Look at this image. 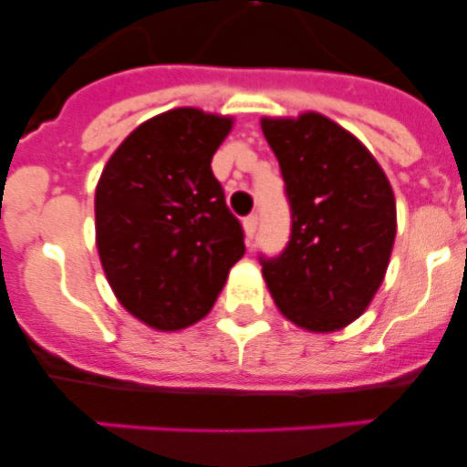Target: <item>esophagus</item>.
<instances>
[{
    "instance_id": "1",
    "label": "esophagus",
    "mask_w": 467,
    "mask_h": 467,
    "mask_svg": "<svg viewBox=\"0 0 467 467\" xmlns=\"http://www.w3.org/2000/svg\"><path fill=\"white\" fill-rule=\"evenodd\" d=\"M256 226H259V215H247L245 220H243V229H245V238H247V245H250L252 241H254V234H256Z\"/></svg>"
}]
</instances>
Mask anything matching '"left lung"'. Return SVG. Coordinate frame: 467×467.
<instances>
[{"label":"left lung","instance_id":"1","mask_svg":"<svg viewBox=\"0 0 467 467\" xmlns=\"http://www.w3.org/2000/svg\"><path fill=\"white\" fill-rule=\"evenodd\" d=\"M292 211L289 243L259 256L286 319L328 333L361 317L384 280L396 199L366 145L319 113L264 118Z\"/></svg>","mask_w":467,"mask_h":467}]
</instances>
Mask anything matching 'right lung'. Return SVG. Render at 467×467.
<instances>
[{"label":"right lung","instance_id":"right-lung-1","mask_svg":"<svg viewBox=\"0 0 467 467\" xmlns=\"http://www.w3.org/2000/svg\"><path fill=\"white\" fill-rule=\"evenodd\" d=\"M231 125L199 109L157 115L119 143L97 185V250L109 285L157 331L205 317L245 254L241 222L211 169Z\"/></svg>","mask_w":467,"mask_h":467}]
</instances>
